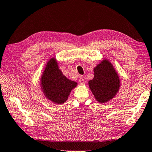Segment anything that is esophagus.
Masks as SVG:
<instances>
[{
  "mask_svg": "<svg viewBox=\"0 0 152 152\" xmlns=\"http://www.w3.org/2000/svg\"><path fill=\"white\" fill-rule=\"evenodd\" d=\"M79 82H80V84H81V85H83V84H84L85 83V80H84V79L83 78V77H80V80H79Z\"/></svg>",
  "mask_w": 152,
  "mask_h": 152,
  "instance_id": "esophagus-1",
  "label": "esophagus"
}]
</instances>
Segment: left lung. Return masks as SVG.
<instances>
[{
	"label": "left lung",
	"mask_w": 152,
	"mask_h": 152,
	"mask_svg": "<svg viewBox=\"0 0 152 152\" xmlns=\"http://www.w3.org/2000/svg\"><path fill=\"white\" fill-rule=\"evenodd\" d=\"M94 76L88 81L89 88L99 103H106L114 98L120 86L118 73L110 61L103 59L94 69Z\"/></svg>",
	"instance_id": "1"
}]
</instances>
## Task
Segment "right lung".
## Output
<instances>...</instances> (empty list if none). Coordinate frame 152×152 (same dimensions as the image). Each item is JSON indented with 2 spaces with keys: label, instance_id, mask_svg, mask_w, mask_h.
Returning <instances> with one entry per match:
<instances>
[{
  "label": "right lung",
  "instance_id": "1",
  "mask_svg": "<svg viewBox=\"0 0 152 152\" xmlns=\"http://www.w3.org/2000/svg\"><path fill=\"white\" fill-rule=\"evenodd\" d=\"M40 85L46 99L55 104H62L66 102L71 90L77 83L63 75L57 59L52 57L46 64L41 77Z\"/></svg>",
  "mask_w": 152,
  "mask_h": 152
}]
</instances>
